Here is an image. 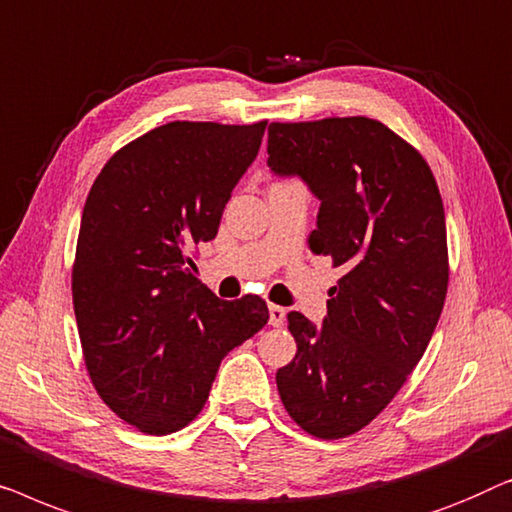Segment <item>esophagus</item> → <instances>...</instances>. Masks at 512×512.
Returning <instances> with one entry per match:
<instances>
[{
	"mask_svg": "<svg viewBox=\"0 0 512 512\" xmlns=\"http://www.w3.org/2000/svg\"><path fill=\"white\" fill-rule=\"evenodd\" d=\"M283 322H285V308L276 306V304H269V325L280 327Z\"/></svg>",
	"mask_w": 512,
	"mask_h": 512,
	"instance_id": "34e87169",
	"label": "esophagus"
}]
</instances>
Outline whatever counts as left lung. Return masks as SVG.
I'll return each mask as SVG.
<instances>
[{
	"label": "left lung",
	"instance_id": "1",
	"mask_svg": "<svg viewBox=\"0 0 512 512\" xmlns=\"http://www.w3.org/2000/svg\"><path fill=\"white\" fill-rule=\"evenodd\" d=\"M266 153L320 199L308 246L345 271L322 327L287 313L297 355L276 373L292 420L334 441L376 420L427 350L450 278L443 199L427 160L364 115L271 122Z\"/></svg>",
	"mask_w": 512,
	"mask_h": 512
}]
</instances>
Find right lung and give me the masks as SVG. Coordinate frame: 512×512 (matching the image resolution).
<instances>
[{
	"label": "right lung",
	"instance_id": "right-lung-1",
	"mask_svg": "<svg viewBox=\"0 0 512 512\" xmlns=\"http://www.w3.org/2000/svg\"><path fill=\"white\" fill-rule=\"evenodd\" d=\"M264 129L266 120L167 122L122 146L85 199L71 269L85 369L106 406L143 434L187 427L227 352L269 320L255 294L215 297L190 257L218 234Z\"/></svg>",
	"mask_w": 512,
	"mask_h": 512
}]
</instances>
